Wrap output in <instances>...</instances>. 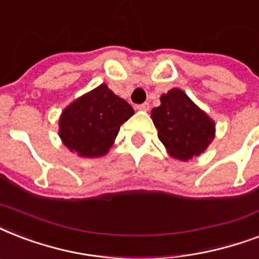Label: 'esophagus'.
<instances>
[{
  "label": "esophagus",
  "instance_id": "esophagus-1",
  "mask_svg": "<svg viewBox=\"0 0 259 259\" xmlns=\"http://www.w3.org/2000/svg\"><path fill=\"white\" fill-rule=\"evenodd\" d=\"M138 110H142V111H146V110H149V103L145 102V103H141V105L137 106Z\"/></svg>",
  "mask_w": 259,
  "mask_h": 259
}]
</instances>
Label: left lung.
<instances>
[{
	"mask_svg": "<svg viewBox=\"0 0 259 259\" xmlns=\"http://www.w3.org/2000/svg\"><path fill=\"white\" fill-rule=\"evenodd\" d=\"M152 110L158 140L172 157L188 161L200 156L215 137V123L180 89L162 94Z\"/></svg>",
	"mask_w": 259,
	"mask_h": 259,
	"instance_id": "1",
	"label": "left lung"
}]
</instances>
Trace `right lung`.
<instances>
[{
	"instance_id": "add662e5",
	"label": "right lung",
	"mask_w": 259,
	"mask_h": 259,
	"mask_svg": "<svg viewBox=\"0 0 259 259\" xmlns=\"http://www.w3.org/2000/svg\"><path fill=\"white\" fill-rule=\"evenodd\" d=\"M133 114V107L125 99L101 84L63 110L59 136L78 156L99 157L109 152L121 125Z\"/></svg>"
}]
</instances>
